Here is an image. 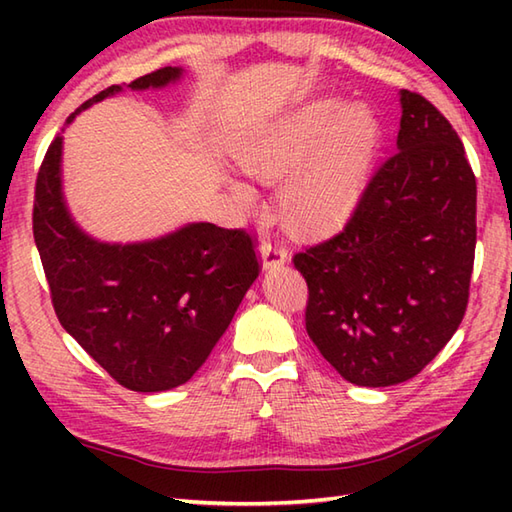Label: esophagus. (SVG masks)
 <instances>
[{
	"label": "esophagus",
	"mask_w": 512,
	"mask_h": 512,
	"mask_svg": "<svg viewBox=\"0 0 512 512\" xmlns=\"http://www.w3.org/2000/svg\"><path fill=\"white\" fill-rule=\"evenodd\" d=\"M286 246L275 235H264L262 244H259V262H262L264 270L270 275H277L281 266L286 262Z\"/></svg>",
	"instance_id": "obj_1"
}]
</instances>
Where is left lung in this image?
Here are the masks:
<instances>
[{"label": "left lung", "instance_id": "1", "mask_svg": "<svg viewBox=\"0 0 512 512\" xmlns=\"http://www.w3.org/2000/svg\"><path fill=\"white\" fill-rule=\"evenodd\" d=\"M180 79V68H162L92 96L68 116L37 176L32 231L54 312L63 330L132 391H167L191 380L259 275L255 244L244 231L187 222L138 242H105L70 211L65 129L125 90H162Z\"/></svg>", "mask_w": 512, "mask_h": 512}]
</instances>
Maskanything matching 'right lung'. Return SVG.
Returning <instances> with one entry per match:
<instances>
[{
  "instance_id": "obj_1",
  "label": "right lung",
  "mask_w": 512,
  "mask_h": 512,
  "mask_svg": "<svg viewBox=\"0 0 512 512\" xmlns=\"http://www.w3.org/2000/svg\"><path fill=\"white\" fill-rule=\"evenodd\" d=\"M394 156L356 204L323 206L295 255L306 330L347 383L389 387L420 374L458 330L475 259L477 187L462 140L420 94L400 92Z\"/></svg>"
}]
</instances>
